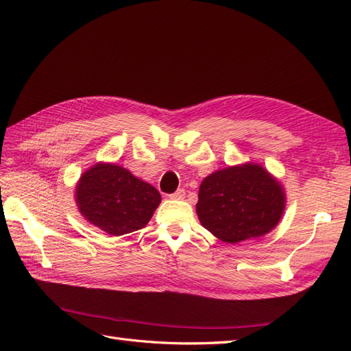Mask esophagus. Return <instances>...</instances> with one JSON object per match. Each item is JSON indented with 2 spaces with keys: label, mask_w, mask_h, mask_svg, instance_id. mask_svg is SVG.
Here are the masks:
<instances>
[{
  "label": "esophagus",
  "mask_w": 351,
  "mask_h": 351,
  "mask_svg": "<svg viewBox=\"0 0 351 351\" xmlns=\"http://www.w3.org/2000/svg\"><path fill=\"white\" fill-rule=\"evenodd\" d=\"M186 196V192H184V189H178V190H176L174 193H171L169 195V197L171 199H176V200H180V199H183Z\"/></svg>",
  "instance_id": "1"
}]
</instances>
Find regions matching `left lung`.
<instances>
[{
  "label": "left lung",
  "instance_id": "left-lung-1",
  "mask_svg": "<svg viewBox=\"0 0 351 351\" xmlns=\"http://www.w3.org/2000/svg\"><path fill=\"white\" fill-rule=\"evenodd\" d=\"M285 195L261 165L228 167L206 177L199 189L200 224L231 244L261 237L278 224Z\"/></svg>",
  "mask_w": 351,
  "mask_h": 351
}]
</instances>
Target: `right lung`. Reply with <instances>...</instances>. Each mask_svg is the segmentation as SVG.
Returning <instances> with one entry per match:
<instances>
[{
  "instance_id": "add662e5",
  "label": "right lung",
  "mask_w": 351,
  "mask_h": 351,
  "mask_svg": "<svg viewBox=\"0 0 351 351\" xmlns=\"http://www.w3.org/2000/svg\"><path fill=\"white\" fill-rule=\"evenodd\" d=\"M76 202L90 224L111 236H123L149 222L161 195L125 168L97 164L80 177Z\"/></svg>"
}]
</instances>
